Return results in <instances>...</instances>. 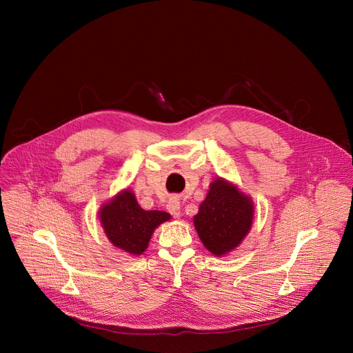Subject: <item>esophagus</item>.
Returning a JSON list of instances; mask_svg holds the SVG:
<instances>
[{
	"label": "esophagus",
	"instance_id": "esophagus-1",
	"mask_svg": "<svg viewBox=\"0 0 353 353\" xmlns=\"http://www.w3.org/2000/svg\"><path fill=\"white\" fill-rule=\"evenodd\" d=\"M166 208H168V211H169L174 218H180V216H181V205H180V201L172 198V199L169 201V203H168Z\"/></svg>",
	"mask_w": 353,
	"mask_h": 353
}]
</instances>
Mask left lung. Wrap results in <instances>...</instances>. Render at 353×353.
Returning a JSON list of instances; mask_svg holds the SVG:
<instances>
[{
  "label": "left lung",
  "instance_id": "8db88e82",
  "mask_svg": "<svg viewBox=\"0 0 353 353\" xmlns=\"http://www.w3.org/2000/svg\"><path fill=\"white\" fill-rule=\"evenodd\" d=\"M192 221L205 248L216 257L228 256L241 244L253 226V199L234 183L216 177L211 181Z\"/></svg>",
  "mask_w": 353,
  "mask_h": 353
}]
</instances>
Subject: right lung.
I'll return each mask as SVG.
<instances>
[{
    "label": "right lung",
    "instance_id": "obj_1",
    "mask_svg": "<svg viewBox=\"0 0 353 353\" xmlns=\"http://www.w3.org/2000/svg\"><path fill=\"white\" fill-rule=\"evenodd\" d=\"M97 216L110 243L135 257L148 248L155 229L172 219L165 211L142 210L130 188L119 191L100 205Z\"/></svg>",
    "mask_w": 353,
    "mask_h": 353
}]
</instances>
